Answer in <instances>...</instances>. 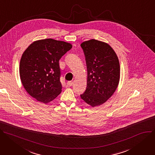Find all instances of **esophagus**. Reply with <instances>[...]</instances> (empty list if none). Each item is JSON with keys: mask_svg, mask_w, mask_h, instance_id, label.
<instances>
[{"mask_svg": "<svg viewBox=\"0 0 155 155\" xmlns=\"http://www.w3.org/2000/svg\"><path fill=\"white\" fill-rule=\"evenodd\" d=\"M73 82H71V81H68V82H67V85L68 87H71V86H72L73 85Z\"/></svg>", "mask_w": 155, "mask_h": 155, "instance_id": "esophagus-1", "label": "esophagus"}]
</instances>
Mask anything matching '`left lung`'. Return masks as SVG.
<instances>
[{
	"label": "left lung",
	"mask_w": 155,
	"mask_h": 155,
	"mask_svg": "<svg viewBox=\"0 0 155 155\" xmlns=\"http://www.w3.org/2000/svg\"><path fill=\"white\" fill-rule=\"evenodd\" d=\"M87 69V88L81 98L92 107L106 102L116 91L120 78V66L114 50L95 39L81 44Z\"/></svg>",
	"instance_id": "left-lung-1"
}]
</instances>
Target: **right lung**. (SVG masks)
Instances as JSON below:
<instances>
[{"instance_id": "add662e5", "label": "right lung", "mask_w": 155, "mask_h": 155, "mask_svg": "<svg viewBox=\"0 0 155 155\" xmlns=\"http://www.w3.org/2000/svg\"><path fill=\"white\" fill-rule=\"evenodd\" d=\"M72 45L46 39L32 42L24 51L20 63V76L24 88L43 104L54 100L61 92L59 60Z\"/></svg>"}]
</instances>
